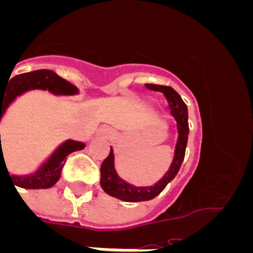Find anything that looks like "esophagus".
Segmentation results:
<instances>
[{"label": "esophagus", "mask_w": 253, "mask_h": 253, "mask_svg": "<svg viewBox=\"0 0 253 253\" xmlns=\"http://www.w3.org/2000/svg\"><path fill=\"white\" fill-rule=\"evenodd\" d=\"M100 134L105 135L106 138H110V137H113L114 133H113V130H111V129L104 128V129H101V130H100Z\"/></svg>", "instance_id": "1"}]
</instances>
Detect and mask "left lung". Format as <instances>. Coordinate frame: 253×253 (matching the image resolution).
Here are the masks:
<instances>
[{
    "label": "left lung",
    "instance_id": "obj_1",
    "mask_svg": "<svg viewBox=\"0 0 253 253\" xmlns=\"http://www.w3.org/2000/svg\"><path fill=\"white\" fill-rule=\"evenodd\" d=\"M146 87L149 90L158 91V92L163 93V96L166 97L172 116L175 118L176 123H177L178 138L177 143H176L173 160H172L169 171L153 186H134V185L129 184L123 178H120L119 175L116 173L115 166H114V151L113 148H110V153L105 158L101 165V169H100V172H101L100 184H101V187L105 193L116 199H120L123 202L128 203L147 202V200H152V199L162 193L163 189L167 186L169 181L173 180L175 176L177 175L181 163L184 161L185 149H186L187 138H189L187 137L189 135L187 106L182 101L181 96L169 86L147 84Z\"/></svg>",
    "mask_w": 253,
    "mask_h": 253
}]
</instances>
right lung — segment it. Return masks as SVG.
Wrapping results in <instances>:
<instances>
[{
    "label": "right lung",
    "instance_id": "1",
    "mask_svg": "<svg viewBox=\"0 0 253 253\" xmlns=\"http://www.w3.org/2000/svg\"><path fill=\"white\" fill-rule=\"evenodd\" d=\"M12 73V72H11ZM10 81L4 84L3 87L0 84V120L3 114L6 113L7 107L11 102L16 99L17 96L25 93L30 90H48L54 95H77L78 88L69 84L64 78L59 77L57 73L49 69H39L34 72L22 73L17 75L12 78H8ZM1 143V134H0ZM84 148V144L82 142L68 139L62 143L45 162L30 175L10 176L13 186H19L22 189H49L53 185L57 184V181L60 177V172L66 162V157L72 152L81 151ZM4 162L3 153H2V146L0 149V169L2 163ZM6 166V163H4ZM7 169V167H6ZM8 172V169H7Z\"/></svg>",
    "mask_w": 253,
    "mask_h": 253
}]
</instances>
